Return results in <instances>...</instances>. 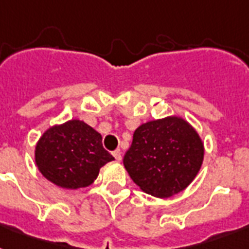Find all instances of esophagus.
Masks as SVG:
<instances>
[{"instance_id":"1","label":"esophagus","mask_w":249,"mask_h":249,"mask_svg":"<svg viewBox=\"0 0 249 249\" xmlns=\"http://www.w3.org/2000/svg\"><path fill=\"white\" fill-rule=\"evenodd\" d=\"M112 155H113V158L117 160V161H120V160H121V151H120V150H116V151H113Z\"/></svg>"}]
</instances>
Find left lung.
<instances>
[{
    "label": "left lung",
    "mask_w": 249,
    "mask_h": 249,
    "mask_svg": "<svg viewBox=\"0 0 249 249\" xmlns=\"http://www.w3.org/2000/svg\"><path fill=\"white\" fill-rule=\"evenodd\" d=\"M203 156V143L193 126L179 117H166L136 129L123 161L144 193L169 197L193 182Z\"/></svg>",
    "instance_id": "left-lung-1"
}]
</instances>
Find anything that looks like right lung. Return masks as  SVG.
<instances>
[{
  "label": "right lung",
  "instance_id": "right-lung-1",
  "mask_svg": "<svg viewBox=\"0 0 249 249\" xmlns=\"http://www.w3.org/2000/svg\"><path fill=\"white\" fill-rule=\"evenodd\" d=\"M112 160L101 134L80 120L53 126L36 146V164L42 176L64 189L91 185L101 166Z\"/></svg>",
  "mask_w": 249,
  "mask_h": 249
}]
</instances>
